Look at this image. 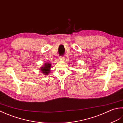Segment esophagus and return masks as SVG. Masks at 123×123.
Masks as SVG:
<instances>
[{"label":"esophagus","instance_id":"obj_1","mask_svg":"<svg viewBox=\"0 0 123 123\" xmlns=\"http://www.w3.org/2000/svg\"><path fill=\"white\" fill-rule=\"evenodd\" d=\"M64 57H59V60L61 61H64Z\"/></svg>","mask_w":123,"mask_h":123}]
</instances>
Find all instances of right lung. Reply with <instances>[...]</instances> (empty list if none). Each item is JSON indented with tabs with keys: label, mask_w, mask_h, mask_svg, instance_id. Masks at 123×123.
<instances>
[{
	"label": "right lung",
	"mask_w": 123,
	"mask_h": 123,
	"mask_svg": "<svg viewBox=\"0 0 123 123\" xmlns=\"http://www.w3.org/2000/svg\"><path fill=\"white\" fill-rule=\"evenodd\" d=\"M51 67V64L50 62H46V63L43 64V66L40 67V71L42 74H44V75H48L50 72V69Z\"/></svg>",
	"instance_id": "right-lung-1"
}]
</instances>
